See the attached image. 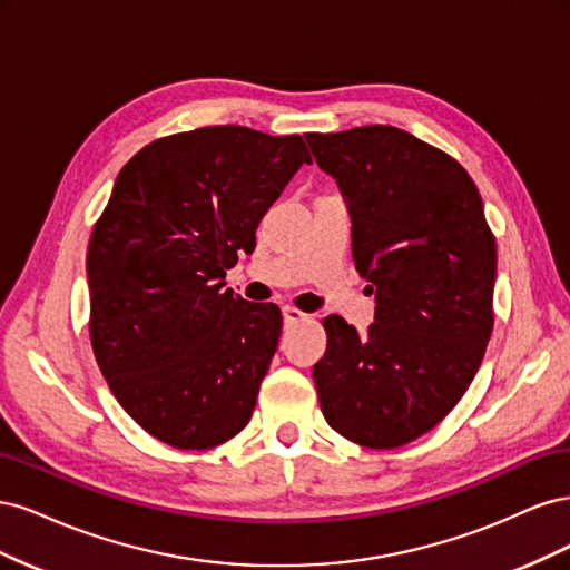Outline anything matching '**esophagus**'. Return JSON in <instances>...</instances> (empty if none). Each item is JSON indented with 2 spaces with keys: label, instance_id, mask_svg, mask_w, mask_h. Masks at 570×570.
<instances>
[{
  "label": "esophagus",
  "instance_id": "34e87169",
  "mask_svg": "<svg viewBox=\"0 0 570 570\" xmlns=\"http://www.w3.org/2000/svg\"><path fill=\"white\" fill-rule=\"evenodd\" d=\"M283 318H285V323H297V321H304L306 314L299 312V308H295V306H283Z\"/></svg>",
  "mask_w": 570,
  "mask_h": 570
}]
</instances>
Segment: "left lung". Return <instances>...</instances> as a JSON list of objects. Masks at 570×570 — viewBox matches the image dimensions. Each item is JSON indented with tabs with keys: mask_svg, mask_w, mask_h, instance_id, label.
<instances>
[{
	"mask_svg": "<svg viewBox=\"0 0 570 570\" xmlns=\"http://www.w3.org/2000/svg\"><path fill=\"white\" fill-rule=\"evenodd\" d=\"M352 218V256L375 295L366 335L340 316L314 366L333 430L394 450L433 430L475 377L492 335L494 235L463 166L392 126L306 132Z\"/></svg>",
	"mask_w": 570,
	"mask_h": 570,
	"instance_id": "obj_1",
	"label": "left lung"
}]
</instances>
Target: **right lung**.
<instances>
[{
    "label": "right lung",
    "mask_w": 570,
    "mask_h": 570,
    "mask_svg": "<svg viewBox=\"0 0 570 570\" xmlns=\"http://www.w3.org/2000/svg\"><path fill=\"white\" fill-rule=\"evenodd\" d=\"M302 164L312 154L299 135L209 126L161 137L120 168L92 230L97 364L132 421L176 450H212L252 419L283 316L223 278Z\"/></svg>",
    "instance_id": "1"
}]
</instances>
